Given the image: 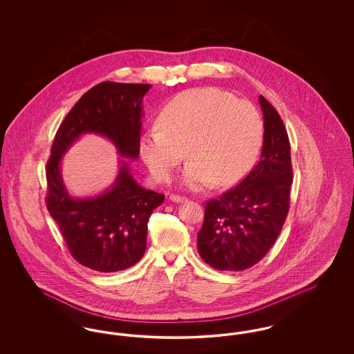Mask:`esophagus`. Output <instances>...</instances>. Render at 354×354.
Here are the masks:
<instances>
[{
    "label": "esophagus",
    "mask_w": 354,
    "mask_h": 354,
    "mask_svg": "<svg viewBox=\"0 0 354 354\" xmlns=\"http://www.w3.org/2000/svg\"><path fill=\"white\" fill-rule=\"evenodd\" d=\"M169 201L174 203H185L188 201L185 196H180V195H175V194H172V195H169Z\"/></svg>",
    "instance_id": "obj_1"
}]
</instances>
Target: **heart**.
Masks as SVG:
<instances>
[{
  "instance_id": "b5f03b06",
  "label": "heart",
  "mask_w": 354,
  "mask_h": 354,
  "mask_svg": "<svg viewBox=\"0 0 354 354\" xmlns=\"http://www.w3.org/2000/svg\"><path fill=\"white\" fill-rule=\"evenodd\" d=\"M261 139L263 119L251 102L216 87H198L162 107L158 126L140 136L139 151L159 182L169 180L187 153L191 160L183 183L196 189L211 180L235 183L251 167Z\"/></svg>"
}]
</instances>
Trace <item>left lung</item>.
I'll list each match as a JSON object with an SVG mask.
<instances>
[{"label":"left lung","mask_w":354,"mask_h":354,"mask_svg":"<svg viewBox=\"0 0 354 354\" xmlns=\"http://www.w3.org/2000/svg\"><path fill=\"white\" fill-rule=\"evenodd\" d=\"M259 101L264 115L261 158L239 185L207 202L198 234L201 257L218 270L257 264L274 244L289 211V139L276 109L263 95Z\"/></svg>","instance_id":"left-lung-1"}]
</instances>
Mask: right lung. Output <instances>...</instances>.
Instances as JSON below:
<instances>
[{
    "label": "right lung",
    "mask_w": 354,
    "mask_h": 354,
    "mask_svg": "<svg viewBox=\"0 0 354 354\" xmlns=\"http://www.w3.org/2000/svg\"><path fill=\"white\" fill-rule=\"evenodd\" d=\"M151 84L101 82L86 91L61 123L46 163V207L58 224L68 252L84 267L117 272L135 266L146 251L147 223L165 195L135 182L122 160L118 176L104 194L74 199L61 176V159L82 134L103 135L120 156L136 159L142 101Z\"/></svg>",
    "instance_id": "right-lung-1"
}]
</instances>
